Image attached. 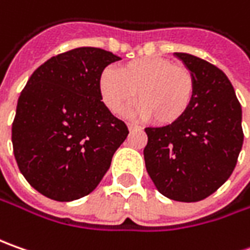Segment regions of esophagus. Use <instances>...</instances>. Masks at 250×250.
<instances>
[{
  "mask_svg": "<svg viewBox=\"0 0 250 250\" xmlns=\"http://www.w3.org/2000/svg\"><path fill=\"white\" fill-rule=\"evenodd\" d=\"M128 129H129L130 132H133V130H140L142 129V126L136 125V124H132V122H129V124H128Z\"/></svg>",
  "mask_w": 250,
  "mask_h": 250,
  "instance_id": "1",
  "label": "esophagus"
}]
</instances>
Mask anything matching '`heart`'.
Masks as SVG:
<instances>
[{
    "label": "heart",
    "instance_id": "heart-1",
    "mask_svg": "<svg viewBox=\"0 0 250 250\" xmlns=\"http://www.w3.org/2000/svg\"><path fill=\"white\" fill-rule=\"evenodd\" d=\"M195 83L185 66L160 57H145L124 63L118 72L107 68L100 76L103 101L118 114L135 99L133 112L151 118L160 125H169L184 117L192 99Z\"/></svg>",
    "mask_w": 250,
    "mask_h": 250
}]
</instances>
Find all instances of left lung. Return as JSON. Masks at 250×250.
I'll list each match as a JSON object with an SVG mask.
<instances>
[{"label":"left lung","instance_id":"left-lung-1","mask_svg":"<svg viewBox=\"0 0 250 250\" xmlns=\"http://www.w3.org/2000/svg\"><path fill=\"white\" fill-rule=\"evenodd\" d=\"M174 55L193 78V99L181 120L145 129L143 154L161 195L199 202L214 193L235 168L244 143L242 108L221 69L190 54Z\"/></svg>","mask_w":250,"mask_h":250}]
</instances>
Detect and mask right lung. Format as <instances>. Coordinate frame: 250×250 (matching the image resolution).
<instances>
[{"mask_svg": "<svg viewBox=\"0 0 250 250\" xmlns=\"http://www.w3.org/2000/svg\"><path fill=\"white\" fill-rule=\"evenodd\" d=\"M118 55L79 47L40 65L19 96L12 124L15 160L44 196L71 202L89 195L126 139L125 122L103 103L100 76Z\"/></svg>", "mask_w": 250, "mask_h": 250, "instance_id": "1", "label": "right lung"}]
</instances>
